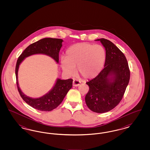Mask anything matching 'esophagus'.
<instances>
[{"instance_id":"34e87169","label":"esophagus","mask_w":150,"mask_h":150,"mask_svg":"<svg viewBox=\"0 0 150 150\" xmlns=\"http://www.w3.org/2000/svg\"><path fill=\"white\" fill-rule=\"evenodd\" d=\"M80 82L79 81H78V80H74L73 81V86H78L80 85Z\"/></svg>"}]
</instances>
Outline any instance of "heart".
I'll list each match as a JSON object with an SVG mask.
<instances>
[{"instance_id":"1","label":"heart","mask_w":150,"mask_h":150,"mask_svg":"<svg viewBox=\"0 0 150 150\" xmlns=\"http://www.w3.org/2000/svg\"><path fill=\"white\" fill-rule=\"evenodd\" d=\"M106 51L100 45L80 43L70 47L65 57L61 59V66L64 73L72 76L75 68L83 78L91 79L97 77L102 71L106 61Z\"/></svg>"}]
</instances>
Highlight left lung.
Segmentation results:
<instances>
[{"label": "left lung", "instance_id": "left-lung-1", "mask_svg": "<svg viewBox=\"0 0 150 150\" xmlns=\"http://www.w3.org/2000/svg\"><path fill=\"white\" fill-rule=\"evenodd\" d=\"M106 50L104 69L95 78L87 82L89 90L85 100L88 108L97 113L106 112L120 102L130 79L127 58L113 43L98 39Z\"/></svg>", "mask_w": 150, "mask_h": 150}]
</instances>
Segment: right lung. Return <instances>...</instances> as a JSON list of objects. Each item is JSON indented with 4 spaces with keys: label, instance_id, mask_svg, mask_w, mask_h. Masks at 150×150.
Segmentation results:
<instances>
[{
    "label": "right lung",
    "instance_id": "obj_1",
    "mask_svg": "<svg viewBox=\"0 0 150 150\" xmlns=\"http://www.w3.org/2000/svg\"><path fill=\"white\" fill-rule=\"evenodd\" d=\"M64 40L61 39L47 38L39 40L28 46L17 59L16 66V76L18 91L23 100L29 105L38 110L50 111L58 107L72 86L71 79L62 80L57 78L56 81L47 93L39 98H32L22 92L18 80V72L20 65L26 58L34 54H44L51 57L54 61L59 62V52Z\"/></svg>",
    "mask_w": 150,
    "mask_h": 150
}]
</instances>
